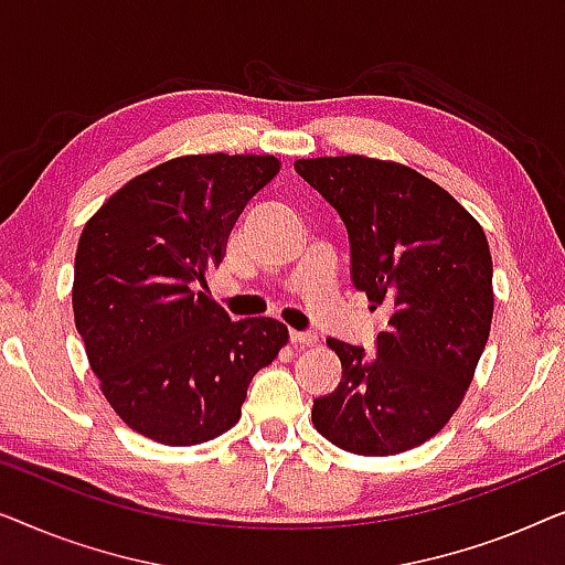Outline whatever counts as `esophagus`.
Segmentation results:
<instances>
[{
    "instance_id": "34e87169",
    "label": "esophagus",
    "mask_w": 565,
    "mask_h": 565,
    "mask_svg": "<svg viewBox=\"0 0 565 565\" xmlns=\"http://www.w3.org/2000/svg\"><path fill=\"white\" fill-rule=\"evenodd\" d=\"M290 342L292 344H303V347H313L316 342H319V337L313 334V331H290Z\"/></svg>"
}]
</instances>
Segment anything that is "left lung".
I'll return each mask as SVG.
<instances>
[{"mask_svg":"<svg viewBox=\"0 0 565 565\" xmlns=\"http://www.w3.org/2000/svg\"><path fill=\"white\" fill-rule=\"evenodd\" d=\"M298 174L342 215L352 282L388 311L377 354L329 337L342 381L313 401V427L347 452L419 447L458 412L493 319L486 234L445 188L388 159H298Z\"/></svg>","mask_w":565,"mask_h":565,"instance_id":"obj_1","label":"left lung"}]
</instances>
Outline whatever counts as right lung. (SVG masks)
Here are the masks:
<instances>
[{"label":"right lung","instance_id":"1","mask_svg":"<svg viewBox=\"0 0 565 565\" xmlns=\"http://www.w3.org/2000/svg\"><path fill=\"white\" fill-rule=\"evenodd\" d=\"M277 157L188 153L134 177L84 223L74 323L113 412L153 443L190 447L242 419L252 377L288 344L275 319L231 321L205 290Z\"/></svg>","mask_w":565,"mask_h":565}]
</instances>
